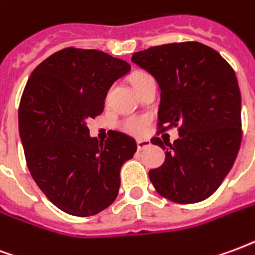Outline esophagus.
<instances>
[{
	"mask_svg": "<svg viewBox=\"0 0 255 255\" xmlns=\"http://www.w3.org/2000/svg\"><path fill=\"white\" fill-rule=\"evenodd\" d=\"M150 140H147V139H139L138 140V149L139 150H144L147 149L150 146Z\"/></svg>",
	"mask_w": 255,
	"mask_h": 255,
	"instance_id": "34e87169",
	"label": "esophagus"
}]
</instances>
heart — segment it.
Returning a JSON list of instances; mask_svg holds the SVG:
<instances>
[{
  "label": "heart",
  "instance_id": "heart-1",
  "mask_svg": "<svg viewBox=\"0 0 255 255\" xmlns=\"http://www.w3.org/2000/svg\"><path fill=\"white\" fill-rule=\"evenodd\" d=\"M149 78L150 75H147L146 72H135L131 78V82L135 86V84L140 83V82H143ZM147 122L149 120L146 117H129V119L123 122L122 127L126 132L131 133V135H142L146 129Z\"/></svg>",
  "mask_w": 255,
  "mask_h": 255
}]
</instances>
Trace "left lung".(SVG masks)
<instances>
[{"instance_id": "obj_1", "label": "left lung", "mask_w": 255, "mask_h": 255, "mask_svg": "<svg viewBox=\"0 0 255 255\" xmlns=\"http://www.w3.org/2000/svg\"><path fill=\"white\" fill-rule=\"evenodd\" d=\"M131 61L158 83L160 132L179 127L173 144L151 139L165 150V161L149 172L150 180L173 202H201L220 187L241 147L242 100L235 72L220 53L199 42L150 47L133 53Z\"/></svg>"}]
</instances>
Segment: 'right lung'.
<instances>
[{
	"mask_svg": "<svg viewBox=\"0 0 255 255\" xmlns=\"http://www.w3.org/2000/svg\"><path fill=\"white\" fill-rule=\"evenodd\" d=\"M131 65L100 50L67 47L42 61L25 84L19 133L32 179L47 199L78 217L111 206L120 169L136 151L135 139L111 131L90 136L87 120L104 111L108 91Z\"/></svg>",
	"mask_w": 255,
	"mask_h": 255,
	"instance_id": "1",
	"label": "right lung"
}]
</instances>
